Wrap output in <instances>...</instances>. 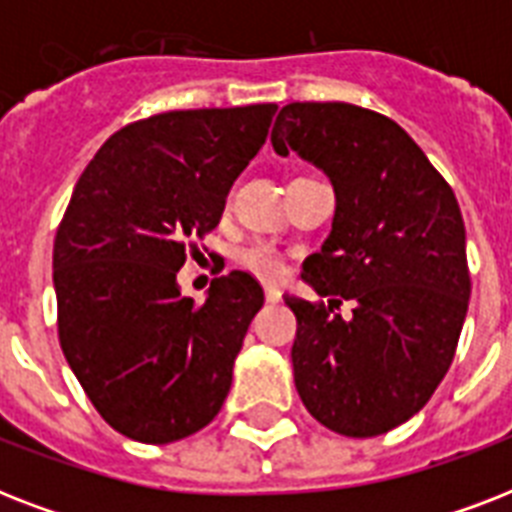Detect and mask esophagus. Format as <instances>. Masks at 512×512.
I'll use <instances>...</instances> for the list:
<instances>
[{
    "label": "esophagus",
    "instance_id": "34e87169",
    "mask_svg": "<svg viewBox=\"0 0 512 512\" xmlns=\"http://www.w3.org/2000/svg\"><path fill=\"white\" fill-rule=\"evenodd\" d=\"M265 300H268V303H279L281 289L279 287H265Z\"/></svg>",
    "mask_w": 512,
    "mask_h": 512
}]
</instances>
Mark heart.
<instances>
[{
	"label": "heart",
	"instance_id": "heart-1",
	"mask_svg": "<svg viewBox=\"0 0 512 512\" xmlns=\"http://www.w3.org/2000/svg\"><path fill=\"white\" fill-rule=\"evenodd\" d=\"M236 263L260 279H279L284 273V257L268 241H252L236 249Z\"/></svg>",
	"mask_w": 512,
	"mask_h": 512
}]
</instances>
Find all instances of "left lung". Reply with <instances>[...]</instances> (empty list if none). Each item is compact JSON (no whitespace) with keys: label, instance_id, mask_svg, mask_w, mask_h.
<instances>
[{"label":"left lung","instance_id":"8db88e82","mask_svg":"<svg viewBox=\"0 0 512 512\" xmlns=\"http://www.w3.org/2000/svg\"><path fill=\"white\" fill-rule=\"evenodd\" d=\"M335 185V220L287 295L305 409L340 436L388 433L428 404L452 366L470 300L465 223L452 185L393 119L350 103H289L271 132ZM354 300L342 320L334 311Z\"/></svg>","mask_w":512,"mask_h":512}]
</instances>
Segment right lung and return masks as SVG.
Masks as SVG:
<instances>
[{
	"label": "right lung",
	"mask_w": 512,
	"mask_h": 512,
	"mask_svg": "<svg viewBox=\"0 0 512 512\" xmlns=\"http://www.w3.org/2000/svg\"><path fill=\"white\" fill-rule=\"evenodd\" d=\"M276 103L148 116L114 132L76 183L52 247L58 340L100 417L170 444L215 420L263 287L231 271L204 303L177 271L215 231Z\"/></svg>",
	"instance_id": "obj_1"
}]
</instances>
